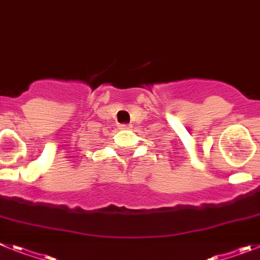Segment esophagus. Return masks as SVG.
<instances>
[{"mask_svg": "<svg viewBox=\"0 0 260 260\" xmlns=\"http://www.w3.org/2000/svg\"><path fill=\"white\" fill-rule=\"evenodd\" d=\"M131 124H119V129H131Z\"/></svg>", "mask_w": 260, "mask_h": 260, "instance_id": "34e87169", "label": "esophagus"}]
</instances>
